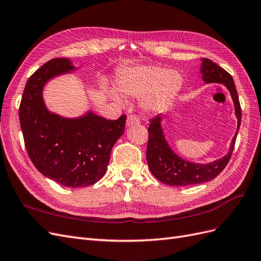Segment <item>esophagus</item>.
Instances as JSON below:
<instances>
[{"label": "esophagus", "instance_id": "esophagus-1", "mask_svg": "<svg viewBox=\"0 0 261 261\" xmlns=\"http://www.w3.org/2000/svg\"><path fill=\"white\" fill-rule=\"evenodd\" d=\"M138 124H140V120L137 115H135V114L128 115L127 120H126V125L133 126V125H138Z\"/></svg>", "mask_w": 261, "mask_h": 261}]
</instances>
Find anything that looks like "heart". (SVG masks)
<instances>
[{
    "label": "heart",
    "instance_id": "b5f03b06",
    "mask_svg": "<svg viewBox=\"0 0 261 261\" xmlns=\"http://www.w3.org/2000/svg\"><path fill=\"white\" fill-rule=\"evenodd\" d=\"M180 84L178 73L155 65L122 69L116 78L118 91L134 98L147 96L145 106L152 110L167 107L179 90Z\"/></svg>",
    "mask_w": 261,
    "mask_h": 261
}]
</instances>
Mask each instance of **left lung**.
Wrapping results in <instances>:
<instances>
[{"mask_svg": "<svg viewBox=\"0 0 261 261\" xmlns=\"http://www.w3.org/2000/svg\"><path fill=\"white\" fill-rule=\"evenodd\" d=\"M201 73L203 74V81L206 83L223 84L230 90L234 101L236 117H238V130L233 137L230 151L222 159L209 164H195L185 161L173 152L163 136L160 124L161 116L156 115L152 117L149 121L150 124L148 127L147 162L153 176L167 185L185 186L201 184L211 180L223 171L232 156L242 120V109L234 81L225 69L220 67L209 59L202 60Z\"/></svg>", "mask_w": 261, "mask_h": 261, "instance_id": "left-lung-1", "label": "left lung"}]
</instances>
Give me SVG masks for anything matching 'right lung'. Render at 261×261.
Here are the masks:
<instances>
[{
	"instance_id": "obj_1",
	"label": "right lung",
	"mask_w": 261,
	"mask_h": 261,
	"mask_svg": "<svg viewBox=\"0 0 261 261\" xmlns=\"http://www.w3.org/2000/svg\"><path fill=\"white\" fill-rule=\"evenodd\" d=\"M67 59H52L29 77L19 106L25 147L36 169L66 187L93 185L105 175L111 150L124 134L126 115L107 120L93 113L67 120L50 113L42 100L50 78L73 70Z\"/></svg>"
}]
</instances>
